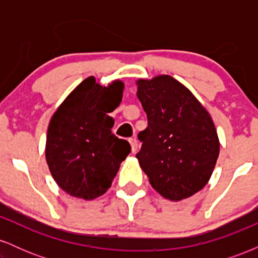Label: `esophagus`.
I'll return each mask as SVG.
<instances>
[{
    "instance_id": "1",
    "label": "esophagus",
    "mask_w": 258,
    "mask_h": 258,
    "mask_svg": "<svg viewBox=\"0 0 258 258\" xmlns=\"http://www.w3.org/2000/svg\"><path fill=\"white\" fill-rule=\"evenodd\" d=\"M130 144H131V150L132 153H136L138 149V143L136 138H130Z\"/></svg>"
}]
</instances>
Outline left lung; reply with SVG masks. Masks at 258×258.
<instances>
[{
    "instance_id": "left-lung-1",
    "label": "left lung",
    "mask_w": 258,
    "mask_h": 258,
    "mask_svg": "<svg viewBox=\"0 0 258 258\" xmlns=\"http://www.w3.org/2000/svg\"><path fill=\"white\" fill-rule=\"evenodd\" d=\"M137 97L148 127L139 132V166L165 199L180 201L207 184L220 154L211 115L184 85L170 75L139 79Z\"/></svg>"
}]
</instances>
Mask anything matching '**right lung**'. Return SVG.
<instances>
[{"label": "right lung", "instance_id": "add662e5", "mask_svg": "<svg viewBox=\"0 0 258 258\" xmlns=\"http://www.w3.org/2000/svg\"><path fill=\"white\" fill-rule=\"evenodd\" d=\"M125 85L115 80L102 86L85 79L49 120L46 161L53 179L72 197L93 200L110 188L120 164L131 152L130 143L111 133L114 111Z\"/></svg>", "mask_w": 258, "mask_h": 258}]
</instances>
